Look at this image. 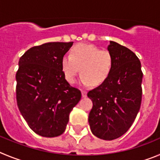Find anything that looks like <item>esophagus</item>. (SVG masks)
<instances>
[{"label":"esophagus","mask_w":160,"mask_h":160,"mask_svg":"<svg viewBox=\"0 0 160 160\" xmlns=\"http://www.w3.org/2000/svg\"><path fill=\"white\" fill-rule=\"evenodd\" d=\"M81 93H82V96H83V97H86V96H87V92H86L85 90H82Z\"/></svg>","instance_id":"34e87169"}]
</instances>
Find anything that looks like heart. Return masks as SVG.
<instances>
[{"instance_id":"1","label":"heart","mask_w":160,"mask_h":160,"mask_svg":"<svg viewBox=\"0 0 160 160\" xmlns=\"http://www.w3.org/2000/svg\"><path fill=\"white\" fill-rule=\"evenodd\" d=\"M114 65V58L108 50L89 44H77L71 48L69 57L61 60V69L64 78L74 83L79 72L84 85L100 86L110 77Z\"/></svg>"}]
</instances>
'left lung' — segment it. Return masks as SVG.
Wrapping results in <instances>:
<instances>
[{
    "mask_svg": "<svg viewBox=\"0 0 160 160\" xmlns=\"http://www.w3.org/2000/svg\"><path fill=\"white\" fill-rule=\"evenodd\" d=\"M108 49L114 58L113 69L107 81L88 92L93 103L88 123L94 136L112 140L126 133L136 119L142 101L143 72L129 48L110 41Z\"/></svg>",
    "mask_w": 160,
    "mask_h": 160,
    "instance_id": "left-lung-1",
    "label": "left lung"
}]
</instances>
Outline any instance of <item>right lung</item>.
Instances as JSON below:
<instances>
[{
  "label": "right lung",
  "mask_w": 160,
  "mask_h": 160,
  "mask_svg": "<svg viewBox=\"0 0 160 160\" xmlns=\"http://www.w3.org/2000/svg\"><path fill=\"white\" fill-rule=\"evenodd\" d=\"M72 45L45 43L29 48L19 60L17 106L30 128L44 137H56L65 131L70 112L81 98L61 69V60Z\"/></svg>",
  "instance_id": "right-lung-1"
}]
</instances>
